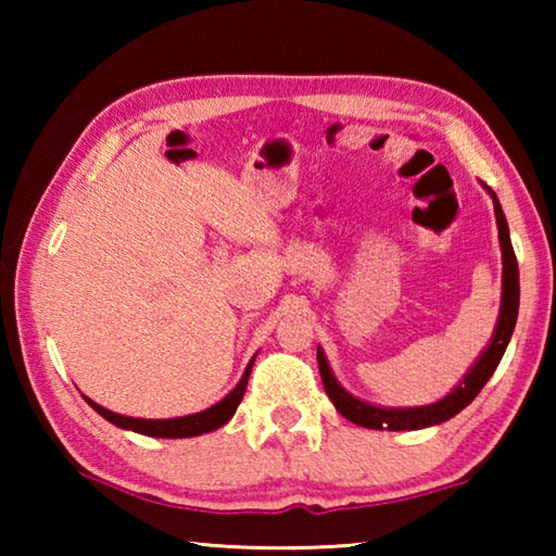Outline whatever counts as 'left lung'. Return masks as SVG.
<instances>
[{
    "label": "left lung",
    "instance_id": "left-lung-1",
    "mask_svg": "<svg viewBox=\"0 0 556 556\" xmlns=\"http://www.w3.org/2000/svg\"><path fill=\"white\" fill-rule=\"evenodd\" d=\"M488 193L493 195V208H495V223H497V238H501V250H503V299H501V316H497V326L493 331L491 343L478 357L473 368L468 370L464 382L456 384L454 392H448L444 400L434 404H427V407H407V409H384L375 407L363 400L353 397L351 392H345L338 380L333 378L331 368H328V361L321 348L316 351L318 357V372H321L326 394L331 397L333 407L343 414L345 419H351L353 425L365 427V429H388V431H409V429H425L434 427L456 417L460 409H466L470 402L476 400V394L485 388V382L491 380L495 372L497 363L505 353L507 343H510V336L515 331L517 321V308H520V271H517V260L515 250L510 242V230H507L505 213L501 208V201L495 199V193L488 188Z\"/></svg>",
    "mask_w": 556,
    "mask_h": 556
}]
</instances>
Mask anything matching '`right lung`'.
<instances>
[{
	"label": "right lung",
	"mask_w": 556,
	"mask_h": 556,
	"mask_svg": "<svg viewBox=\"0 0 556 556\" xmlns=\"http://www.w3.org/2000/svg\"><path fill=\"white\" fill-rule=\"evenodd\" d=\"M252 363H255V357H252L248 368H244L242 380L238 382V388H235L228 397H223L218 404H213V407L203 409V412H195V414H188V417H176V419H135V417H125V414H115L105 407H100L98 402H92L86 397V402L90 404L92 409H96L100 417H105L112 425L119 427V429H129V431H137V434H144V437H159V439H186V437H201V434H208V431L218 429L223 425H228L230 417L238 409V404L242 402V394L248 390V380H250V370H252Z\"/></svg>",
	"instance_id": "add662e5"
}]
</instances>
